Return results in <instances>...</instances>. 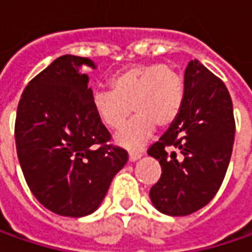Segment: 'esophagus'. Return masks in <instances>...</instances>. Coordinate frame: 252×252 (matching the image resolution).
<instances>
[{
	"label": "esophagus",
	"mask_w": 252,
	"mask_h": 252,
	"mask_svg": "<svg viewBox=\"0 0 252 252\" xmlns=\"http://www.w3.org/2000/svg\"><path fill=\"white\" fill-rule=\"evenodd\" d=\"M141 156H143V153H141V151H130V153H129V160L130 161L139 160Z\"/></svg>",
	"instance_id": "obj_1"
}]
</instances>
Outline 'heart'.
<instances>
[{
  "label": "heart",
  "instance_id": "heart-1",
  "mask_svg": "<svg viewBox=\"0 0 252 252\" xmlns=\"http://www.w3.org/2000/svg\"><path fill=\"white\" fill-rule=\"evenodd\" d=\"M111 91L98 90L91 96L92 109L106 129L116 130L136 116L118 134L116 143L129 150L140 149L157 125L167 129L177 121L185 102V81L171 64H131L108 78Z\"/></svg>",
  "mask_w": 252,
  "mask_h": 252
}]
</instances>
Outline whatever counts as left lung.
I'll list each match as a JSON object with an SVG mask.
<instances>
[{
	"mask_svg": "<svg viewBox=\"0 0 252 252\" xmlns=\"http://www.w3.org/2000/svg\"><path fill=\"white\" fill-rule=\"evenodd\" d=\"M236 133L233 102L224 83L198 60L185 70V102L179 118L149 147L160 161L153 205L169 216L206 206L224 179Z\"/></svg>",
	"mask_w": 252,
	"mask_h": 252,
	"instance_id": "left-lung-1",
	"label": "left lung"
}]
</instances>
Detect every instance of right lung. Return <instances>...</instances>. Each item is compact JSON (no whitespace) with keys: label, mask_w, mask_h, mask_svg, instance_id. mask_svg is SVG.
<instances>
[{"label":"right lung","mask_w":252,"mask_h":252,"mask_svg":"<svg viewBox=\"0 0 252 252\" xmlns=\"http://www.w3.org/2000/svg\"><path fill=\"white\" fill-rule=\"evenodd\" d=\"M90 59L65 54L25 87L15 119L18 160L31 192L44 208L68 218L101 205L129 154L92 109Z\"/></svg>","instance_id":"obj_1"}]
</instances>
